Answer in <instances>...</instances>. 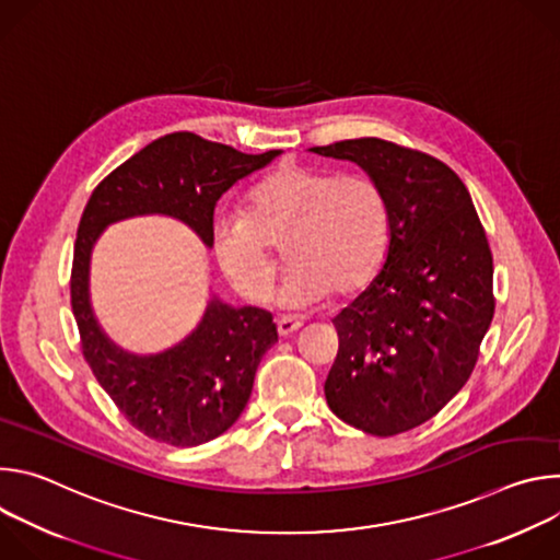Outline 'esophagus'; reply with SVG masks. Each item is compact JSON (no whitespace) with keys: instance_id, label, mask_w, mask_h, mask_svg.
<instances>
[{"instance_id":"34e87169","label":"esophagus","mask_w":560,"mask_h":560,"mask_svg":"<svg viewBox=\"0 0 560 560\" xmlns=\"http://www.w3.org/2000/svg\"><path fill=\"white\" fill-rule=\"evenodd\" d=\"M301 326H303L301 322H296V318H290V316H279V318H277V332H279V337H290V335H294Z\"/></svg>"}]
</instances>
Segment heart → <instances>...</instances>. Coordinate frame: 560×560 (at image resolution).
Masks as SVG:
<instances>
[{
	"instance_id": "b5f03b06",
	"label": "heart",
	"mask_w": 560,
	"mask_h": 560,
	"mask_svg": "<svg viewBox=\"0 0 560 560\" xmlns=\"http://www.w3.org/2000/svg\"><path fill=\"white\" fill-rule=\"evenodd\" d=\"M210 244L223 277L250 303L270 296L272 248L283 246L281 303L303 307L372 283L389 246V203L368 175L283 164L248 192L246 214L212 221Z\"/></svg>"
}]
</instances>
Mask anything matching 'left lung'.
Here are the masks:
<instances>
[{"mask_svg": "<svg viewBox=\"0 0 560 560\" xmlns=\"http://www.w3.org/2000/svg\"><path fill=\"white\" fill-rule=\"evenodd\" d=\"M350 159L385 192L389 248L374 281L335 316L330 410L374 436L430 421L469 378L494 316L492 250L460 177L378 137L310 148Z\"/></svg>", "mask_w": 560, "mask_h": 560, "instance_id": "left-lung-1", "label": "left lung"}]
</instances>
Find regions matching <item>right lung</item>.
<instances>
[{"label": "right lung", "instance_id": "1", "mask_svg": "<svg viewBox=\"0 0 560 560\" xmlns=\"http://www.w3.org/2000/svg\"><path fill=\"white\" fill-rule=\"evenodd\" d=\"M281 150L238 152L195 132L159 137L115 168L91 195L70 270V305L82 352L126 421L152 441L195 447L223 434L244 412L261 357L277 343L272 314L212 299L197 330L179 346L135 357L100 330L89 301L91 250L102 230L135 214H171L206 246L219 197L268 166Z\"/></svg>", "mask_w": 560, "mask_h": 560}]
</instances>
